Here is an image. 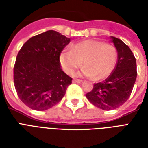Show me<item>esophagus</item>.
<instances>
[{
    "mask_svg": "<svg viewBox=\"0 0 148 148\" xmlns=\"http://www.w3.org/2000/svg\"><path fill=\"white\" fill-rule=\"evenodd\" d=\"M82 81L81 80H78V79H74L73 80V83H81Z\"/></svg>",
    "mask_w": 148,
    "mask_h": 148,
    "instance_id": "1",
    "label": "esophagus"
}]
</instances>
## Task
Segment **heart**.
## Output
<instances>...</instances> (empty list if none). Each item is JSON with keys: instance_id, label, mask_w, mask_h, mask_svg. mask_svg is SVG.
<instances>
[{"instance_id": "obj_1", "label": "heart", "mask_w": 148, "mask_h": 148, "mask_svg": "<svg viewBox=\"0 0 148 148\" xmlns=\"http://www.w3.org/2000/svg\"><path fill=\"white\" fill-rule=\"evenodd\" d=\"M117 51L113 45L97 40H86L72 45L60 53V63L68 74H74L81 65V75L100 81L108 77L114 69Z\"/></svg>"}]
</instances>
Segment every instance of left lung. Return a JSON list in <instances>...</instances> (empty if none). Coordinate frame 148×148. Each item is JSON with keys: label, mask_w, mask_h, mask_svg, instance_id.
Returning <instances> with one entry per match:
<instances>
[{"label": "left lung", "mask_w": 148, "mask_h": 148, "mask_svg": "<svg viewBox=\"0 0 148 148\" xmlns=\"http://www.w3.org/2000/svg\"><path fill=\"white\" fill-rule=\"evenodd\" d=\"M117 51L116 67L104 81L94 84L86 95L88 101L97 108L110 110L119 108L130 97L137 78V64L130 47L121 40L110 37Z\"/></svg>", "instance_id": "obj_1"}]
</instances>
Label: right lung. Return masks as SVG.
<instances>
[{"instance_id": "right-lung-1", "label": "right lung", "mask_w": 148, "mask_h": 148, "mask_svg": "<svg viewBox=\"0 0 148 148\" xmlns=\"http://www.w3.org/2000/svg\"><path fill=\"white\" fill-rule=\"evenodd\" d=\"M71 39L55 31L34 36L17 53L14 82L19 98L35 110H45L64 97L72 78L60 68L61 51Z\"/></svg>"}]
</instances>
